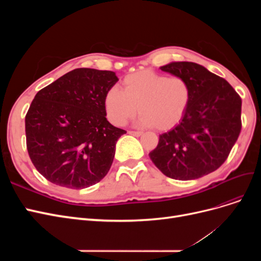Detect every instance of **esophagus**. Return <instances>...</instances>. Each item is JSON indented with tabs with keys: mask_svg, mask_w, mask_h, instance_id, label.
I'll use <instances>...</instances> for the list:
<instances>
[{
	"mask_svg": "<svg viewBox=\"0 0 261 261\" xmlns=\"http://www.w3.org/2000/svg\"><path fill=\"white\" fill-rule=\"evenodd\" d=\"M130 135H134V136H140V135H143V132H140V130H129L128 132Z\"/></svg>",
	"mask_w": 261,
	"mask_h": 261,
	"instance_id": "1",
	"label": "esophagus"
}]
</instances>
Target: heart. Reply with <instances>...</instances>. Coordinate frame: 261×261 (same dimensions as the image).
<instances>
[{
    "label": "heart",
    "instance_id": "obj_1",
    "mask_svg": "<svg viewBox=\"0 0 261 261\" xmlns=\"http://www.w3.org/2000/svg\"><path fill=\"white\" fill-rule=\"evenodd\" d=\"M124 89L112 86L105 96L109 121L123 126L139 110L140 123L159 130L174 127L184 117L192 98L186 78L140 70L124 78Z\"/></svg>",
    "mask_w": 261,
    "mask_h": 261
}]
</instances>
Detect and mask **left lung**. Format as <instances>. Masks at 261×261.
<instances>
[{"label": "left lung", "mask_w": 261, "mask_h": 261, "mask_svg": "<svg viewBox=\"0 0 261 261\" xmlns=\"http://www.w3.org/2000/svg\"><path fill=\"white\" fill-rule=\"evenodd\" d=\"M160 68L186 78L192 98L179 124L161 134L149 156L168 177L199 178L219 169L238 140L242 99L222 77L197 63L173 62Z\"/></svg>", "instance_id": "left-lung-1"}]
</instances>
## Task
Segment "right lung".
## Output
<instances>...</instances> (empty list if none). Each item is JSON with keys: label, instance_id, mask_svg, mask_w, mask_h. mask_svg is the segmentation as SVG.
I'll return each instance as SVG.
<instances>
[{"label": "right lung", "instance_id": "1", "mask_svg": "<svg viewBox=\"0 0 261 261\" xmlns=\"http://www.w3.org/2000/svg\"><path fill=\"white\" fill-rule=\"evenodd\" d=\"M117 81L111 70L76 68L36 94L25 117L26 145L51 183L83 189L108 174L126 133L106 117L105 96Z\"/></svg>", "mask_w": 261, "mask_h": 261}]
</instances>
